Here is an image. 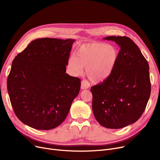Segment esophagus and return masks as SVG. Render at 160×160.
<instances>
[{
  "label": "esophagus",
  "mask_w": 160,
  "mask_h": 160,
  "mask_svg": "<svg viewBox=\"0 0 160 160\" xmlns=\"http://www.w3.org/2000/svg\"><path fill=\"white\" fill-rule=\"evenodd\" d=\"M90 86L89 83L88 82V81L84 80H82L81 82V89H88Z\"/></svg>",
  "instance_id": "34e87169"
}]
</instances>
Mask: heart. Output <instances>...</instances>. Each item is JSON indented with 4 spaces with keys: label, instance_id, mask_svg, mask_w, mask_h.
I'll return each mask as SVG.
<instances>
[{
    "label": "heart",
    "instance_id": "b5f03b06",
    "mask_svg": "<svg viewBox=\"0 0 160 160\" xmlns=\"http://www.w3.org/2000/svg\"><path fill=\"white\" fill-rule=\"evenodd\" d=\"M119 58L117 48L112 45L93 42L80 46L68 62V67L75 74L86 67L89 79L94 83L102 82L113 72Z\"/></svg>",
    "mask_w": 160,
    "mask_h": 160
}]
</instances>
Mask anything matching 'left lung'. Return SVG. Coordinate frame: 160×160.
Masks as SVG:
<instances>
[{
  "label": "left lung",
  "mask_w": 160,
  "mask_h": 160,
  "mask_svg": "<svg viewBox=\"0 0 160 160\" xmlns=\"http://www.w3.org/2000/svg\"><path fill=\"white\" fill-rule=\"evenodd\" d=\"M119 45L115 68L103 82L91 88L97 121L107 128L119 129L136 122L150 95L149 66L136 43L126 36L103 38Z\"/></svg>",
  "instance_id": "8db88e82"
}]
</instances>
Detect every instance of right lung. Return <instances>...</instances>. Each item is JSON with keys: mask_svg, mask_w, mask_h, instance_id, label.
Returning <instances> with one entry per match:
<instances>
[{"mask_svg": "<svg viewBox=\"0 0 160 160\" xmlns=\"http://www.w3.org/2000/svg\"><path fill=\"white\" fill-rule=\"evenodd\" d=\"M74 41L33 40L13 60L8 92L16 116L28 127L51 130L68 115L81 86L80 78L65 73Z\"/></svg>", "mask_w": 160, "mask_h": 160, "instance_id": "1", "label": "right lung"}]
</instances>
